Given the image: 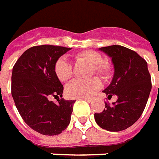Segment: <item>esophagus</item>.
<instances>
[{
    "instance_id": "34e87169",
    "label": "esophagus",
    "mask_w": 159,
    "mask_h": 159,
    "mask_svg": "<svg viewBox=\"0 0 159 159\" xmlns=\"http://www.w3.org/2000/svg\"><path fill=\"white\" fill-rule=\"evenodd\" d=\"M84 100H85L86 102H93V98H83Z\"/></svg>"
}]
</instances>
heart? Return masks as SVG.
<instances>
[{"instance_id": "heart-1", "label": "heart", "mask_w": 159, "mask_h": 159, "mask_svg": "<svg viewBox=\"0 0 159 159\" xmlns=\"http://www.w3.org/2000/svg\"><path fill=\"white\" fill-rule=\"evenodd\" d=\"M75 60L91 66L90 75H96L103 80H107L112 74V66L108 61L102 60V55L93 50H84L76 53ZM56 76L61 82H66L72 76V66L66 59L60 58L54 66ZM102 84L97 77L89 80L71 81L66 86V94L69 98H90L100 89Z\"/></svg>"}]
</instances>
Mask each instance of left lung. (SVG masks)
<instances>
[{
	"label": "left lung",
	"instance_id": "8db88e82",
	"mask_svg": "<svg viewBox=\"0 0 159 159\" xmlns=\"http://www.w3.org/2000/svg\"><path fill=\"white\" fill-rule=\"evenodd\" d=\"M100 50L111 57L115 66L112 82L105 89L108 97L118 100L110 105L105 102L104 111L95 113L96 123L103 129L119 132L134 124L142 115L151 91V76L147 62L135 51L111 45Z\"/></svg>",
	"mask_w": 159,
	"mask_h": 159
}]
</instances>
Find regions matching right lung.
Returning a JSON list of instances; mask_svg holds the SVG:
<instances>
[{
    "instance_id": "add662e5",
    "label": "right lung",
    "mask_w": 159,
    "mask_h": 159,
    "mask_svg": "<svg viewBox=\"0 0 159 159\" xmlns=\"http://www.w3.org/2000/svg\"><path fill=\"white\" fill-rule=\"evenodd\" d=\"M70 48L43 44L28 48L14 64L11 94L22 119L45 136L60 134L70 121L75 101L59 99L63 85L54 72L57 59ZM54 97L58 102H51Z\"/></svg>"
}]
</instances>
